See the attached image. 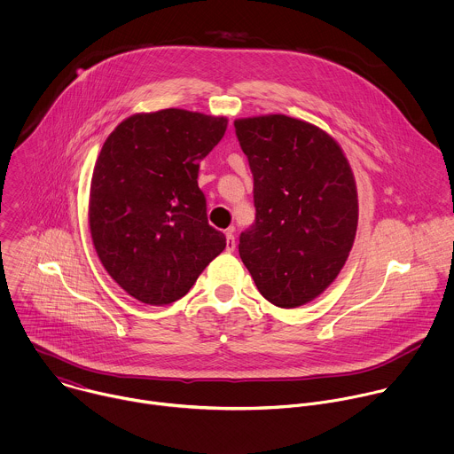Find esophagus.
<instances>
[{
	"label": "esophagus",
	"instance_id": "esophagus-1",
	"mask_svg": "<svg viewBox=\"0 0 454 454\" xmlns=\"http://www.w3.org/2000/svg\"><path fill=\"white\" fill-rule=\"evenodd\" d=\"M224 233H226V251H228V253H233V249H235V237H233V230L230 228V230H226Z\"/></svg>",
	"mask_w": 454,
	"mask_h": 454
}]
</instances>
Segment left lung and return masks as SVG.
Listing matches in <instances>:
<instances>
[{
    "instance_id": "8db88e82",
    "label": "left lung",
    "mask_w": 454,
    "mask_h": 454,
    "mask_svg": "<svg viewBox=\"0 0 454 454\" xmlns=\"http://www.w3.org/2000/svg\"><path fill=\"white\" fill-rule=\"evenodd\" d=\"M254 180L256 221L239 254L279 309L319 297L339 276L358 226L355 175L323 128L283 114L235 119Z\"/></svg>"
}]
</instances>
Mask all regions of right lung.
I'll return each instance as SVG.
<instances>
[{
  "label": "right lung",
  "instance_id": "add662e5",
  "mask_svg": "<svg viewBox=\"0 0 454 454\" xmlns=\"http://www.w3.org/2000/svg\"><path fill=\"white\" fill-rule=\"evenodd\" d=\"M228 128L224 115L138 112L106 137L90 180L89 230L105 270L145 305L184 297L223 253L207 219L200 162Z\"/></svg>",
  "mask_w": 454,
  "mask_h": 454
}]
</instances>
